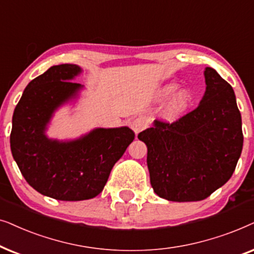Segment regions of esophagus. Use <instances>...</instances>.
I'll return each instance as SVG.
<instances>
[{
  "label": "esophagus",
  "instance_id": "obj_1",
  "mask_svg": "<svg viewBox=\"0 0 254 254\" xmlns=\"http://www.w3.org/2000/svg\"><path fill=\"white\" fill-rule=\"evenodd\" d=\"M145 127H146V122H145L143 118H136V120L131 122V129H132L136 136L140 132V131H143Z\"/></svg>",
  "mask_w": 254,
  "mask_h": 254
}]
</instances>
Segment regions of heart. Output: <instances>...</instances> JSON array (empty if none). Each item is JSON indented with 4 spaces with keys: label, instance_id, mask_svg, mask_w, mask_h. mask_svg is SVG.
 Instances as JSON below:
<instances>
[{
    "label": "heart",
    "instance_id": "heart-1",
    "mask_svg": "<svg viewBox=\"0 0 254 254\" xmlns=\"http://www.w3.org/2000/svg\"><path fill=\"white\" fill-rule=\"evenodd\" d=\"M175 89H177V84L168 83L159 90L158 97L160 100L167 99L168 96L174 93ZM190 101H191V95L187 89L179 90V92L172 97L170 102H168L164 113L165 118L168 121L178 120L179 117H181L182 115L187 111L189 106H190Z\"/></svg>",
    "mask_w": 254,
    "mask_h": 254
}]
</instances>
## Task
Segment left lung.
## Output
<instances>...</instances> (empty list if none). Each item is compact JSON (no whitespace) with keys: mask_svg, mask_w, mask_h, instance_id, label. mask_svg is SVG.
I'll use <instances>...</instances> for the list:
<instances>
[{"mask_svg":"<svg viewBox=\"0 0 254 254\" xmlns=\"http://www.w3.org/2000/svg\"><path fill=\"white\" fill-rule=\"evenodd\" d=\"M200 104L174 123L154 121L138 139L147 146L155 194L173 202L201 201L226 184L243 150L242 116L232 87L205 67Z\"/></svg>","mask_w":254,"mask_h":254,"instance_id":"8db88e82","label":"left lung"}]
</instances>
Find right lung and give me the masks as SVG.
Wrapping results in <instances>:
<instances>
[{
  "label": "right lung",
  "mask_w": 254,
  "mask_h": 254,
  "mask_svg": "<svg viewBox=\"0 0 254 254\" xmlns=\"http://www.w3.org/2000/svg\"><path fill=\"white\" fill-rule=\"evenodd\" d=\"M81 72L73 64L50 67L26 86L12 116L10 147L22 175L40 194L60 201L99 195L114 165L134 139L127 127H96L70 140L47 137L54 113L83 89L72 81Z\"/></svg>",
  "instance_id": "1"
}]
</instances>
